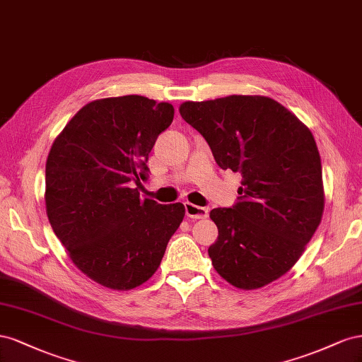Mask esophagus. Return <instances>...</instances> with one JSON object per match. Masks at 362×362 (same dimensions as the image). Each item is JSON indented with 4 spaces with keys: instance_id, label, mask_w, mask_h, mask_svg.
Segmentation results:
<instances>
[{
    "instance_id": "esophagus-1",
    "label": "esophagus",
    "mask_w": 362,
    "mask_h": 362,
    "mask_svg": "<svg viewBox=\"0 0 362 362\" xmlns=\"http://www.w3.org/2000/svg\"><path fill=\"white\" fill-rule=\"evenodd\" d=\"M185 212H187V216H189V218H195V220L206 218V216H208V209L202 208V206H197V204H192L189 202L185 203Z\"/></svg>"
}]
</instances>
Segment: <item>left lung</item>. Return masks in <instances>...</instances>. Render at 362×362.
<instances>
[{
    "label": "left lung",
    "mask_w": 362,
    "mask_h": 362,
    "mask_svg": "<svg viewBox=\"0 0 362 362\" xmlns=\"http://www.w3.org/2000/svg\"><path fill=\"white\" fill-rule=\"evenodd\" d=\"M180 115L209 144L223 170L243 175L238 202L211 211L218 238L212 265L241 290H256L298 261L322 221V160L311 130L261 95L187 101Z\"/></svg>",
    "instance_id": "1"
}]
</instances>
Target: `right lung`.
Returning <instances> with one entry per match:
<instances>
[{"label":"right lung","instance_id":"1","mask_svg":"<svg viewBox=\"0 0 362 362\" xmlns=\"http://www.w3.org/2000/svg\"><path fill=\"white\" fill-rule=\"evenodd\" d=\"M174 107L141 95L88 103L62 130L45 167L51 227L92 281L127 291L158 270L185 216L182 203L141 199L148 154Z\"/></svg>","mask_w":362,"mask_h":362}]
</instances>
